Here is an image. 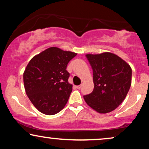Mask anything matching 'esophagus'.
I'll return each instance as SVG.
<instances>
[{"mask_svg":"<svg viewBox=\"0 0 149 149\" xmlns=\"http://www.w3.org/2000/svg\"><path fill=\"white\" fill-rule=\"evenodd\" d=\"M81 86H82V85H77V86H76V87H77V89H81Z\"/></svg>","mask_w":149,"mask_h":149,"instance_id":"34e87169","label":"esophagus"}]
</instances>
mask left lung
Wrapping results in <instances>:
<instances>
[{
    "label": "left lung",
    "instance_id": "8db88e82",
    "mask_svg": "<svg viewBox=\"0 0 149 149\" xmlns=\"http://www.w3.org/2000/svg\"><path fill=\"white\" fill-rule=\"evenodd\" d=\"M93 70V90L84 95L87 104L97 113L113 111L127 95L132 83L130 64L115 54L85 55Z\"/></svg>",
    "mask_w": 149,
    "mask_h": 149
}]
</instances>
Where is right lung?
Here are the masks:
<instances>
[{
	"mask_svg": "<svg viewBox=\"0 0 149 149\" xmlns=\"http://www.w3.org/2000/svg\"><path fill=\"white\" fill-rule=\"evenodd\" d=\"M77 54L52 47L34 56L28 64L24 72V88L40 113L53 115L66 106L72 90L66 67Z\"/></svg>",
	"mask_w": 149,
	"mask_h": 149,
	"instance_id": "obj_1",
	"label": "right lung"
}]
</instances>
